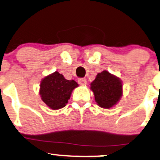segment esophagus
<instances>
[{"label": "esophagus", "mask_w": 160, "mask_h": 160, "mask_svg": "<svg viewBox=\"0 0 160 160\" xmlns=\"http://www.w3.org/2000/svg\"><path fill=\"white\" fill-rule=\"evenodd\" d=\"M78 83L80 84V85L85 86V85H86V83H87V81H86V79L80 78V79H79V80H78Z\"/></svg>", "instance_id": "1"}]
</instances>
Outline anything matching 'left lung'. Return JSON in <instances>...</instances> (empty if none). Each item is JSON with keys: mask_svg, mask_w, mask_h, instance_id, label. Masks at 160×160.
Returning <instances> with one entry per match:
<instances>
[{"mask_svg": "<svg viewBox=\"0 0 160 160\" xmlns=\"http://www.w3.org/2000/svg\"><path fill=\"white\" fill-rule=\"evenodd\" d=\"M90 89L99 107L110 109L120 102L122 95V82L118 77L103 71L91 82Z\"/></svg>", "mask_w": 160, "mask_h": 160, "instance_id": "1", "label": "left lung"}]
</instances>
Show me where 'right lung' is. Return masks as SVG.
Returning a JSON list of instances; mask_svg holds the SVG:
<instances>
[{
    "mask_svg": "<svg viewBox=\"0 0 160 160\" xmlns=\"http://www.w3.org/2000/svg\"><path fill=\"white\" fill-rule=\"evenodd\" d=\"M78 86L74 80H66L58 71H55L42 79L39 93L47 107L56 111L65 107L73 90Z\"/></svg>",
    "mask_w": 160,
    "mask_h": 160,
    "instance_id": "add662e5",
    "label": "right lung"
}]
</instances>
